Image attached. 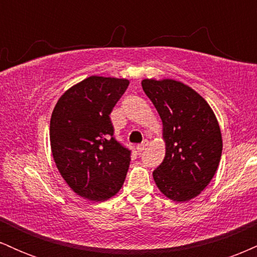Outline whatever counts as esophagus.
I'll list each match as a JSON object with an SVG mask.
<instances>
[{
  "mask_svg": "<svg viewBox=\"0 0 257 257\" xmlns=\"http://www.w3.org/2000/svg\"><path fill=\"white\" fill-rule=\"evenodd\" d=\"M147 145H149V141H147V140H144L143 143L140 144V145H138V146H137L138 152H143L144 150H145L146 147H147Z\"/></svg>",
  "mask_w": 257,
  "mask_h": 257,
  "instance_id": "esophagus-1",
  "label": "esophagus"
}]
</instances>
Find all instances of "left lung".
Returning <instances> with one entry per match:
<instances>
[{
    "label": "left lung",
    "mask_w": 257,
    "mask_h": 257,
    "mask_svg": "<svg viewBox=\"0 0 257 257\" xmlns=\"http://www.w3.org/2000/svg\"><path fill=\"white\" fill-rule=\"evenodd\" d=\"M143 89L163 122L166 157L153 170L161 192L176 202L197 197L211 181L222 153L213 110L197 91L174 79H144Z\"/></svg>",
    "instance_id": "left-lung-1"
}]
</instances>
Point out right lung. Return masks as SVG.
<instances>
[{"label": "right lung", "mask_w": 257, "mask_h": 257, "mask_svg": "<svg viewBox=\"0 0 257 257\" xmlns=\"http://www.w3.org/2000/svg\"><path fill=\"white\" fill-rule=\"evenodd\" d=\"M128 85V79L91 76L65 91L53 110V158L85 199L110 198L124 182L132 151L114 138L110 113Z\"/></svg>", "instance_id": "add662e5"}]
</instances>
